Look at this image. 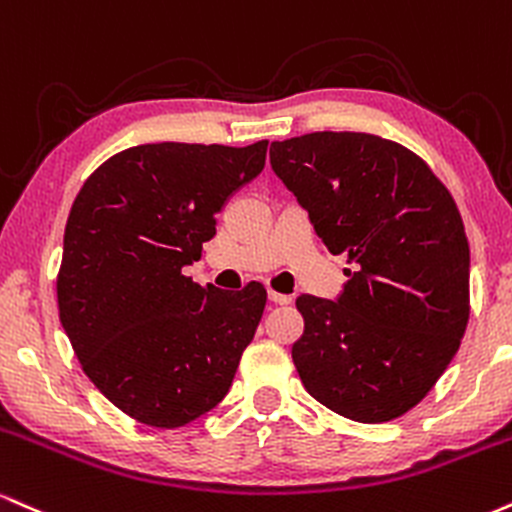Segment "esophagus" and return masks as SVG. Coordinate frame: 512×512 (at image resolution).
<instances>
[{
  "label": "esophagus",
  "instance_id": "34e87169",
  "mask_svg": "<svg viewBox=\"0 0 512 512\" xmlns=\"http://www.w3.org/2000/svg\"><path fill=\"white\" fill-rule=\"evenodd\" d=\"M268 299H270V302H273V304H290L292 302V297H290V294H280V292H273V290H270L268 292Z\"/></svg>",
  "mask_w": 512,
  "mask_h": 512
}]
</instances>
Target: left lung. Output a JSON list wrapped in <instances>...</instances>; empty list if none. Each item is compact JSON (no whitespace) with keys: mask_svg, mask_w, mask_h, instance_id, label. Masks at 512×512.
<instances>
[{"mask_svg":"<svg viewBox=\"0 0 512 512\" xmlns=\"http://www.w3.org/2000/svg\"><path fill=\"white\" fill-rule=\"evenodd\" d=\"M270 165L330 254L354 263L335 302L297 297L304 388L352 422L410 412L470 318V244L453 196L412 150L354 131L270 143Z\"/></svg>","mask_w":512,"mask_h":512,"instance_id":"8db88e82","label":"left lung"}]
</instances>
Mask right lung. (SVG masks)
<instances>
[{"label":"right lung","mask_w":512,"mask_h":512,"mask_svg":"<svg viewBox=\"0 0 512 512\" xmlns=\"http://www.w3.org/2000/svg\"><path fill=\"white\" fill-rule=\"evenodd\" d=\"M246 148L146 143L88 177L64 230L59 321L95 388L136 422L177 429L225 398L266 309V287L227 292L182 275L218 210L261 174Z\"/></svg>","instance_id":"add662e5"}]
</instances>
